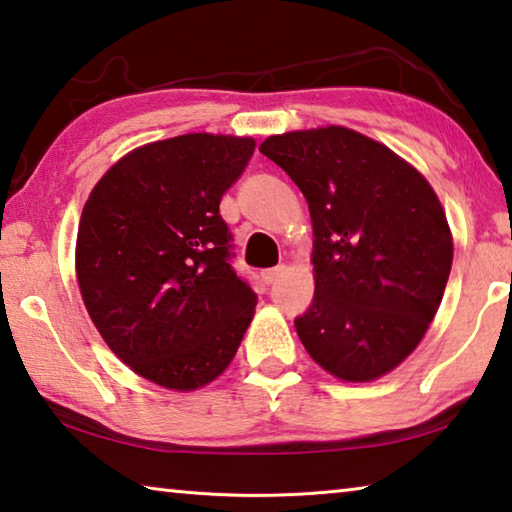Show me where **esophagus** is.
Masks as SVG:
<instances>
[{
  "label": "esophagus",
  "instance_id": "esophagus-1",
  "mask_svg": "<svg viewBox=\"0 0 512 512\" xmlns=\"http://www.w3.org/2000/svg\"><path fill=\"white\" fill-rule=\"evenodd\" d=\"M283 274H285V265H279V267H274V270H265V272L261 274V279H263L267 285H272V283L279 281Z\"/></svg>",
  "mask_w": 512,
  "mask_h": 512
}]
</instances>
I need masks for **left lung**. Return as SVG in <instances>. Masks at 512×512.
I'll list each match as a JSON object with an SVG mask.
<instances>
[{
  "label": "left lung",
  "instance_id": "8db88e82",
  "mask_svg": "<svg viewBox=\"0 0 512 512\" xmlns=\"http://www.w3.org/2000/svg\"><path fill=\"white\" fill-rule=\"evenodd\" d=\"M306 197L315 301L301 344L342 382H373L416 351L452 270V231L423 173L344 125L292 130L261 148Z\"/></svg>",
  "mask_w": 512,
  "mask_h": 512
}]
</instances>
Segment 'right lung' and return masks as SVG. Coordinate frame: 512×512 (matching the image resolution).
Returning a JSON list of instances; mask_svg holds the SVG:
<instances>
[{"label": "right lung", "instance_id": "1", "mask_svg": "<svg viewBox=\"0 0 512 512\" xmlns=\"http://www.w3.org/2000/svg\"><path fill=\"white\" fill-rule=\"evenodd\" d=\"M256 141L191 132L123 155L89 193L76 281L89 319L123 364L188 393L227 371L256 294L229 265L220 200Z\"/></svg>", "mask_w": 512, "mask_h": 512}]
</instances>
